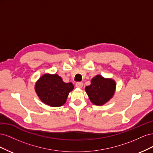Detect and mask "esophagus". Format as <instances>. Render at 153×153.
Segmentation results:
<instances>
[{
  "label": "esophagus",
  "mask_w": 153,
  "mask_h": 153,
  "mask_svg": "<svg viewBox=\"0 0 153 153\" xmlns=\"http://www.w3.org/2000/svg\"><path fill=\"white\" fill-rule=\"evenodd\" d=\"M75 87H77V88H80V89H81V88H82V87H83V83L82 82H77V83H76Z\"/></svg>",
  "instance_id": "esophagus-1"
}]
</instances>
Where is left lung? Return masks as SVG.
Here are the masks:
<instances>
[{
	"label": "left lung",
	"mask_w": 153,
	"mask_h": 153,
	"mask_svg": "<svg viewBox=\"0 0 153 153\" xmlns=\"http://www.w3.org/2000/svg\"><path fill=\"white\" fill-rule=\"evenodd\" d=\"M116 89V83L112 78H104L97 75L91 80V85L85 91L92 103L102 106L113 98Z\"/></svg>",
	"instance_id": "1"
}]
</instances>
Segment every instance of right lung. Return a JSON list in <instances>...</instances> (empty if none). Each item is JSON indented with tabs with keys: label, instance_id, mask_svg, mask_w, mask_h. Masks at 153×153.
<instances>
[{
	"label": "right lung",
	"instance_id": "add662e5",
	"mask_svg": "<svg viewBox=\"0 0 153 153\" xmlns=\"http://www.w3.org/2000/svg\"><path fill=\"white\" fill-rule=\"evenodd\" d=\"M34 89L43 103L58 107L66 102L69 93L74 89V85L71 82H64L57 74L45 73L36 82Z\"/></svg>",
	"mask_w": 153,
	"mask_h": 153
}]
</instances>
